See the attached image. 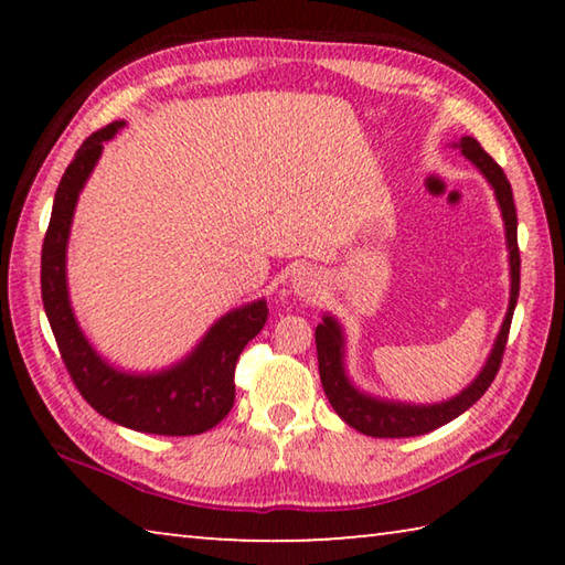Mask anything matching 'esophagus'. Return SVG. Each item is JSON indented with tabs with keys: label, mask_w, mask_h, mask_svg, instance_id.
Masks as SVG:
<instances>
[{
	"label": "esophagus",
	"mask_w": 565,
	"mask_h": 565,
	"mask_svg": "<svg viewBox=\"0 0 565 565\" xmlns=\"http://www.w3.org/2000/svg\"><path fill=\"white\" fill-rule=\"evenodd\" d=\"M294 289L299 296H309L311 291H317V281H313L311 274H299V279H296Z\"/></svg>",
	"instance_id": "1"
}]
</instances>
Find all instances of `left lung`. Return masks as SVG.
Here are the masks:
<instances>
[{"instance_id":"left-lung-1","label":"left lung","mask_w":565,"mask_h":565,"mask_svg":"<svg viewBox=\"0 0 565 565\" xmlns=\"http://www.w3.org/2000/svg\"><path fill=\"white\" fill-rule=\"evenodd\" d=\"M456 147L463 151L473 164L483 171V177L491 181L495 191V199L501 204V214L505 222V242H509V262H511V301L509 311H505L503 327L499 339H495V347L491 351L489 361L478 379L466 391H461L456 398L444 401V404L434 406H411V404H388V401L371 398L361 394L351 386L347 379V371H343V337L339 323L331 317H323V323L317 327V353H319V374H321V386L323 394H327L329 404L333 411L347 420L351 428L376 436V438H408V436H420L434 431V428L448 424L456 416H461L466 408H471L478 398H481L489 386L493 384L495 374H499L505 341H509L511 331V319L515 301H519V289H521V254H519V218H515V204H513V191L509 179H505L503 169L495 164V161L486 154L483 147L478 145L473 137H463L456 141Z\"/></svg>"}]
</instances>
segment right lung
Here are the masks:
<instances>
[{
  "label": "right lung",
  "mask_w": 565,
  "mask_h": 565,
  "mask_svg": "<svg viewBox=\"0 0 565 565\" xmlns=\"http://www.w3.org/2000/svg\"><path fill=\"white\" fill-rule=\"evenodd\" d=\"M121 129L111 121L84 139L54 194L50 228L42 244V301L62 361L84 401L114 424L159 436H196L214 428L234 406V369L238 353L269 319L266 301L242 306L218 319L191 356L161 374H121L102 361L76 319L66 294V238L76 196L104 149Z\"/></svg>",
  "instance_id": "add662e5"
}]
</instances>
